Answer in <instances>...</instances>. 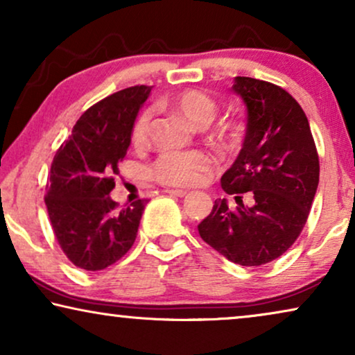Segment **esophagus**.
Returning a JSON list of instances; mask_svg holds the SVG:
<instances>
[{"instance_id": "esophagus-1", "label": "esophagus", "mask_w": 355, "mask_h": 355, "mask_svg": "<svg viewBox=\"0 0 355 355\" xmlns=\"http://www.w3.org/2000/svg\"><path fill=\"white\" fill-rule=\"evenodd\" d=\"M166 193H169V196H174V197H186L189 192L182 191V189H168Z\"/></svg>"}]
</instances>
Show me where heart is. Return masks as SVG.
Returning a JSON list of instances; mask_svg holds the SVG:
<instances>
[{"label":"heart","mask_w":355,"mask_h":355,"mask_svg":"<svg viewBox=\"0 0 355 355\" xmlns=\"http://www.w3.org/2000/svg\"><path fill=\"white\" fill-rule=\"evenodd\" d=\"M169 106L196 125L207 124L216 111V103L211 96L193 89L174 95ZM150 123H152V111H140L130 130V137L135 145L145 144ZM215 166V158L205 152H166L155 159L150 173L155 181L164 186L193 187L205 182Z\"/></svg>","instance_id":"heart-1"}]
</instances>
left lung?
I'll return each mask as SVG.
<instances>
[{"mask_svg":"<svg viewBox=\"0 0 355 355\" xmlns=\"http://www.w3.org/2000/svg\"><path fill=\"white\" fill-rule=\"evenodd\" d=\"M232 92L245 105V137L221 187L237 205L216 198L198 234L232 263L260 266L304 230L318 187V153L307 116L284 89L234 77Z\"/></svg>","mask_w":355,"mask_h":355,"instance_id":"obj_1","label":"left lung"}]
</instances>
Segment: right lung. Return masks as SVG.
Listing matches in <instances>:
<instances>
[{"mask_svg": "<svg viewBox=\"0 0 355 355\" xmlns=\"http://www.w3.org/2000/svg\"><path fill=\"white\" fill-rule=\"evenodd\" d=\"M150 92L147 85L129 87L90 106L53 158L45 197L48 216L62 252L82 270L113 265L137 237L147 200L121 210L110 192Z\"/></svg>", "mask_w": 355, "mask_h": 355, "instance_id": "right-lung-1", "label": "right lung"}]
</instances>
